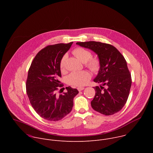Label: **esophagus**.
<instances>
[{"label": "esophagus", "instance_id": "esophagus-1", "mask_svg": "<svg viewBox=\"0 0 153 153\" xmlns=\"http://www.w3.org/2000/svg\"><path fill=\"white\" fill-rule=\"evenodd\" d=\"M83 90H84V87H78V88H77V90L79 91H82Z\"/></svg>", "mask_w": 153, "mask_h": 153}]
</instances>
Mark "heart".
Returning a JSON list of instances; mask_svg holds the SVG:
<instances>
[{
	"mask_svg": "<svg viewBox=\"0 0 153 153\" xmlns=\"http://www.w3.org/2000/svg\"><path fill=\"white\" fill-rule=\"evenodd\" d=\"M73 54L81 62L85 63V67L93 73L97 74L101 68V62L99 57H92V53L89 50L82 47H77L73 50ZM67 55L65 54L60 61V68L65 70ZM91 79V74L87 71L73 72L67 77L68 83L74 86H81L88 82Z\"/></svg>",
	"mask_w": 153,
	"mask_h": 153,
	"instance_id": "b5f03b06",
	"label": "heart"
}]
</instances>
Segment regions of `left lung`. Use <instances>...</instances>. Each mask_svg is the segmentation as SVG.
Masks as SVG:
<instances>
[{"label":"left lung","mask_w":153,"mask_h":153,"mask_svg":"<svg viewBox=\"0 0 153 153\" xmlns=\"http://www.w3.org/2000/svg\"><path fill=\"white\" fill-rule=\"evenodd\" d=\"M76 44L94 51L101 62V68L95 82L96 92L91 105L94 110L105 116L113 115L124 106L132 83L131 76L123 56L114 46L106 43L90 41Z\"/></svg>","instance_id":"1"}]
</instances>
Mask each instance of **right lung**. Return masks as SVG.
Here are the masks:
<instances>
[{"instance_id": "obj_1", "label": "right lung", "mask_w": 153, "mask_h": 153, "mask_svg": "<svg viewBox=\"0 0 153 153\" xmlns=\"http://www.w3.org/2000/svg\"><path fill=\"white\" fill-rule=\"evenodd\" d=\"M73 43H57L42 49L29 68L27 93L35 111L45 120L58 121L69 114L73 99L79 93L77 89L68 86L67 92L59 96L56 94L58 87L62 86L59 80L61 77L60 61Z\"/></svg>"}]
</instances>
